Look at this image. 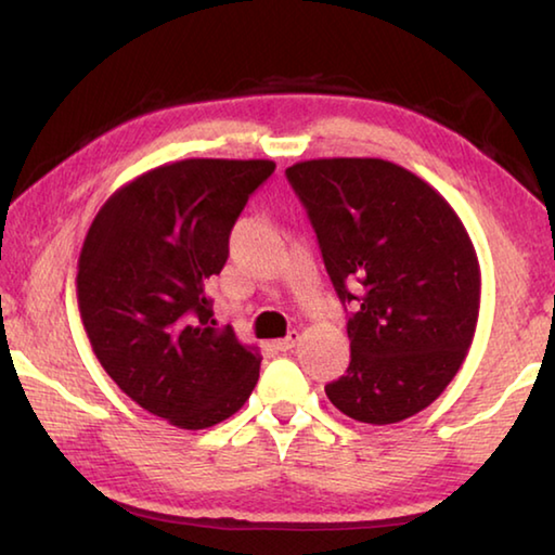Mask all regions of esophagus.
Returning a JSON list of instances; mask_svg holds the SVG:
<instances>
[{
  "label": "esophagus",
  "mask_w": 555,
  "mask_h": 555,
  "mask_svg": "<svg viewBox=\"0 0 555 555\" xmlns=\"http://www.w3.org/2000/svg\"><path fill=\"white\" fill-rule=\"evenodd\" d=\"M298 331H291L286 337H281V340H274V347L276 350H281V352H286V350H291V347H294L296 343H298Z\"/></svg>",
  "instance_id": "esophagus-1"
}]
</instances>
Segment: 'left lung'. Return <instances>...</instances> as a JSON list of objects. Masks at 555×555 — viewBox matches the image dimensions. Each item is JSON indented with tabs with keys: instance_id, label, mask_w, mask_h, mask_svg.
<instances>
[{
	"instance_id": "8db88e82",
	"label": "left lung",
	"mask_w": 555,
	"mask_h": 555,
	"mask_svg": "<svg viewBox=\"0 0 555 555\" xmlns=\"http://www.w3.org/2000/svg\"><path fill=\"white\" fill-rule=\"evenodd\" d=\"M343 304L350 367L325 387L360 424L430 406L463 367L480 315V261L463 220L424 178L384 158L286 168Z\"/></svg>"
}]
</instances>
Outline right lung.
<instances>
[{
  "instance_id": "add662e5",
  "label": "right lung",
  "mask_w": 555,
  "mask_h": 555,
  "mask_svg": "<svg viewBox=\"0 0 555 555\" xmlns=\"http://www.w3.org/2000/svg\"><path fill=\"white\" fill-rule=\"evenodd\" d=\"M267 158H183L115 191L78 259V308L92 352L131 401L171 426L210 428L237 413L261 354L215 327L205 286L230 255Z\"/></svg>"
}]
</instances>
